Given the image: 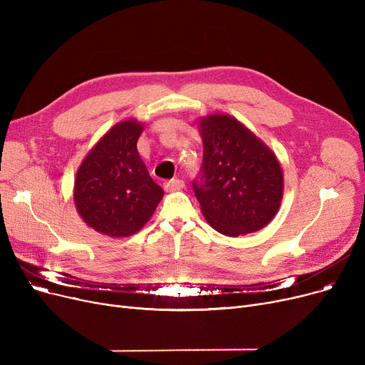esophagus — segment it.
Here are the masks:
<instances>
[{
  "label": "esophagus",
  "instance_id": "esophagus-1",
  "mask_svg": "<svg viewBox=\"0 0 365 365\" xmlns=\"http://www.w3.org/2000/svg\"><path fill=\"white\" fill-rule=\"evenodd\" d=\"M185 186V182L180 179H171L164 183V189L167 192H175V190H180Z\"/></svg>",
  "mask_w": 365,
  "mask_h": 365
}]
</instances>
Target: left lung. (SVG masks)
Masks as SVG:
<instances>
[{
	"label": "left lung",
	"mask_w": 365,
	"mask_h": 365,
	"mask_svg": "<svg viewBox=\"0 0 365 365\" xmlns=\"http://www.w3.org/2000/svg\"><path fill=\"white\" fill-rule=\"evenodd\" d=\"M200 128L204 155L192 187L205 220L226 237L259 231L282 200L275 153L231 115H207Z\"/></svg>",
	"instance_id": "1"
}]
</instances>
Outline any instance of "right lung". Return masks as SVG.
I'll return each mask as SVG.
<instances>
[{"label":"right lung","mask_w":365,"mask_h":365,"mask_svg":"<svg viewBox=\"0 0 365 365\" xmlns=\"http://www.w3.org/2000/svg\"><path fill=\"white\" fill-rule=\"evenodd\" d=\"M143 124H115L76 171L73 201L81 219L101 234L121 238L139 232L164 190L152 180L138 152Z\"/></svg>","instance_id":"obj_1"}]
</instances>
